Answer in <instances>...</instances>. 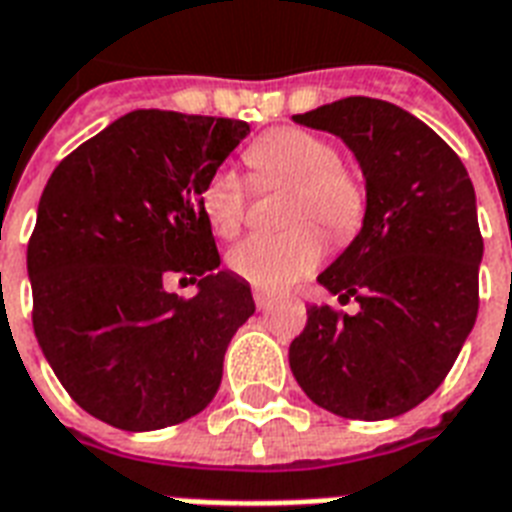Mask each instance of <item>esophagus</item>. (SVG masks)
<instances>
[{"label": "esophagus", "instance_id": "1", "mask_svg": "<svg viewBox=\"0 0 512 512\" xmlns=\"http://www.w3.org/2000/svg\"><path fill=\"white\" fill-rule=\"evenodd\" d=\"M253 301H256V307H259V310H269V307H272V296H269V293H264V291H253Z\"/></svg>", "mask_w": 512, "mask_h": 512}]
</instances>
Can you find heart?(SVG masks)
Returning a JSON list of instances; mask_svg holds the SVG:
<instances>
[{"label":"heart","instance_id":"1","mask_svg":"<svg viewBox=\"0 0 512 512\" xmlns=\"http://www.w3.org/2000/svg\"><path fill=\"white\" fill-rule=\"evenodd\" d=\"M248 165L259 186H288L285 221L296 224L283 235H251L227 256L229 269L253 288L280 291L310 275L323 259V235L307 221H318L328 237L347 240L366 216V186L339 165L328 138L304 128H275L248 146ZM251 186L237 170L221 165L205 178L200 208L208 227L221 237L240 232L248 213Z\"/></svg>","mask_w":512,"mask_h":512}]
</instances>
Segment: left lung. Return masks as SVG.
<instances>
[{
	"mask_svg": "<svg viewBox=\"0 0 512 512\" xmlns=\"http://www.w3.org/2000/svg\"><path fill=\"white\" fill-rule=\"evenodd\" d=\"M293 120L350 146L366 176V219L318 277L360 312L310 307L291 371L336 417H398L441 387L475 326L483 237L473 181L433 128L379 98L352 95Z\"/></svg>",
	"mask_w": 512,
	"mask_h": 512,
	"instance_id": "left-lung-1",
	"label": "left lung"
}]
</instances>
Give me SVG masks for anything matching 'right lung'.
I'll return each instance as SVG.
<instances>
[{
  "instance_id": "right-lung-1",
  "label": "right lung",
  "mask_w": 512,
  "mask_h": 512,
  "mask_svg": "<svg viewBox=\"0 0 512 512\" xmlns=\"http://www.w3.org/2000/svg\"><path fill=\"white\" fill-rule=\"evenodd\" d=\"M248 122L138 109L61 160L29 264L34 334L77 406L141 433L200 414L251 318V285L219 272L200 189ZM197 282L192 300L164 291Z\"/></svg>"
}]
</instances>
